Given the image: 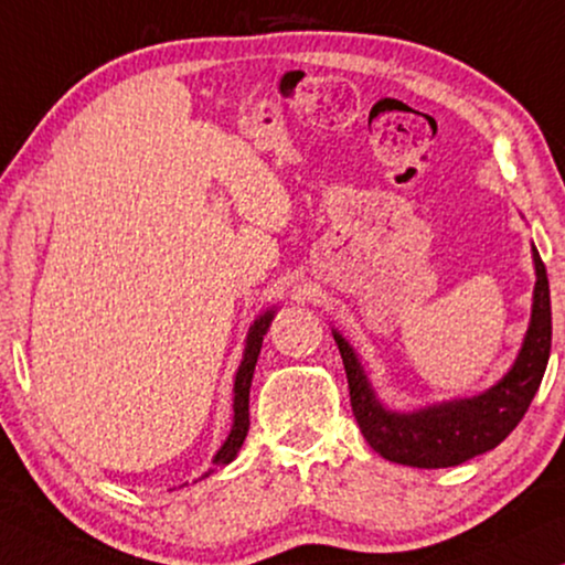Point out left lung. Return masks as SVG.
I'll return each instance as SVG.
<instances>
[{
	"label": "left lung",
	"instance_id": "obj_1",
	"mask_svg": "<svg viewBox=\"0 0 565 565\" xmlns=\"http://www.w3.org/2000/svg\"><path fill=\"white\" fill-rule=\"evenodd\" d=\"M532 262H535V290H532L530 327L524 331L520 352L504 377L478 396L437 401L412 412L388 408L377 398L354 347L337 329H331L347 370L354 419L360 424L362 437L377 455L412 468L460 466L504 443L509 431L522 422L545 375L553 334L551 288L535 246H532Z\"/></svg>",
	"mask_w": 565,
	"mask_h": 565
}]
</instances>
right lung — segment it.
<instances>
[{
	"label": "right lung",
	"mask_w": 565,
	"mask_h": 565,
	"mask_svg": "<svg viewBox=\"0 0 565 565\" xmlns=\"http://www.w3.org/2000/svg\"><path fill=\"white\" fill-rule=\"evenodd\" d=\"M273 319H275V308H269V311H265L254 319V323L249 327V334H246L244 354H242V362H238V370L234 377V424H231L226 443L221 445L218 452H215V458H213L215 468L228 466V462L236 458V452L242 450V445L246 439V431H249V388H252V377H254V365H257L262 339H265ZM215 468L207 470L205 476H211Z\"/></svg>",
	"instance_id": "1"
}]
</instances>
